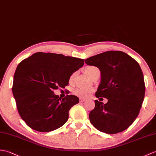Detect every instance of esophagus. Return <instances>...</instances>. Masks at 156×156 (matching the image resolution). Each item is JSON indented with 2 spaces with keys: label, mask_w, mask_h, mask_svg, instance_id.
<instances>
[{
  "label": "esophagus",
  "mask_w": 156,
  "mask_h": 156,
  "mask_svg": "<svg viewBox=\"0 0 156 156\" xmlns=\"http://www.w3.org/2000/svg\"><path fill=\"white\" fill-rule=\"evenodd\" d=\"M85 101H86L85 99H82V98L80 99V102H85Z\"/></svg>",
  "instance_id": "34e87169"
}]
</instances>
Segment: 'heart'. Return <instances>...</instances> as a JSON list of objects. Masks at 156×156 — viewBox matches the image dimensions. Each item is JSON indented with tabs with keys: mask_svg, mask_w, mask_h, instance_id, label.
<instances>
[{
	"mask_svg": "<svg viewBox=\"0 0 156 156\" xmlns=\"http://www.w3.org/2000/svg\"><path fill=\"white\" fill-rule=\"evenodd\" d=\"M99 69L97 67L94 66H88L84 68V72L85 74L88 76L90 78H92L94 75L97 72H99ZM75 73L72 74L69 78L70 82H72L74 80V78L75 76ZM92 92V90L91 89H84V88H76L74 90V94L80 98H86L88 97L90 94Z\"/></svg>",
	"mask_w": 156,
	"mask_h": 156,
	"instance_id": "1",
	"label": "heart"
}]
</instances>
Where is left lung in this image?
Listing matches in <instances>:
<instances>
[{
	"label": "left lung",
	"instance_id": "1",
	"mask_svg": "<svg viewBox=\"0 0 156 156\" xmlns=\"http://www.w3.org/2000/svg\"><path fill=\"white\" fill-rule=\"evenodd\" d=\"M85 62L101 72V83L90 112L91 124L99 131L114 134L129 128L138 115L145 96L143 72L137 62L122 51L111 50L90 57ZM103 99V98H102Z\"/></svg>",
	"mask_w": 156,
	"mask_h": 156
}]
</instances>
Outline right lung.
<instances>
[{
	"instance_id": "right-lung-1",
	"label": "right lung",
	"mask_w": 156,
	"mask_h": 156,
	"mask_svg": "<svg viewBox=\"0 0 156 156\" xmlns=\"http://www.w3.org/2000/svg\"><path fill=\"white\" fill-rule=\"evenodd\" d=\"M84 64V59L41 52L20 62L14 75L12 94L28 126L48 132L67 122L68 112L79 98L67 95L61 100L53 91L68 86L70 76Z\"/></svg>"
}]
</instances>
